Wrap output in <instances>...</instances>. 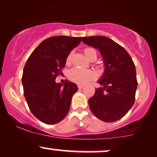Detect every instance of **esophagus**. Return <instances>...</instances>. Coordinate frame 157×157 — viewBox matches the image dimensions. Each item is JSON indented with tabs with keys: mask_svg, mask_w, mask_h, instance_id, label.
Returning a JSON list of instances; mask_svg holds the SVG:
<instances>
[{
	"mask_svg": "<svg viewBox=\"0 0 157 157\" xmlns=\"http://www.w3.org/2000/svg\"><path fill=\"white\" fill-rule=\"evenodd\" d=\"M77 86H78V88H79V89H82V88H83V85H80V84H79V85H77Z\"/></svg>",
	"mask_w": 157,
	"mask_h": 157,
	"instance_id": "esophagus-1",
	"label": "esophagus"
}]
</instances>
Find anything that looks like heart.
I'll return each instance as SVG.
<instances>
[{"label": "heart", "mask_w": 157, "mask_h": 157, "mask_svg": "<svg viewBox=\"0 0 157 157\" xmlns=\"http://www.w3.org/2000/svg\"><path fill=\"white\" fill-rule=\"evenodd\" d=\"M85 55L89 59L96 58V52L95 49L92 48H86L83 50ZM73 52H71L67 57V63H70L72 58ZM68 77L72 82L79 84H84L90 80H93L96 77V74L92 70L80 69L78 67H74L70 71Z\"/></svg>", "instance_id": "heart-1"}]
</instances>
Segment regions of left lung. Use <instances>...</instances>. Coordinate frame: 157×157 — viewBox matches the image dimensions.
<instances>
[{
	"label": "left lung",
	"mask_w": 157,
	"mask_h": 157,
	"mask_svg": "<svg viewBox=\"0 0 157 157\" xmlns=\"http://www.w3.org/2000/svg\"><path fill=\"white\" fill-rule=\"evenodd\" d=\"M86 45L99 49L105 68L89 105L93 115L105 122L124 116L135 102L137 87L136 68L132 58L122 46L105 36L82 37Z\"/></svg>",
	"instance_id": "1"
}]
</instances>
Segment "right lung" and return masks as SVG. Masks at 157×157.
I'll use <instances>...</instances> for the list:
<instances>
[{
  "instance_id": "obj_1",
  "label": "right lung",
  "mask_w": 157,
  "mask_h": 157,
  "mask_svg": "<svg viewBox=\"0 0 157 157\" xmlns=\"http://www.w3.org/2000/svg\"><path fill=\"white\" fill-rule=\"evenodd\" d=\"M80 41L81 37L48 38L32 52L25 64L23 94L32 113L43 123L57 124L68 113L72 96L78 88L67 80L62 86L55 79L62 74L67 55Z\"/></svg>"
}]
</instances>
